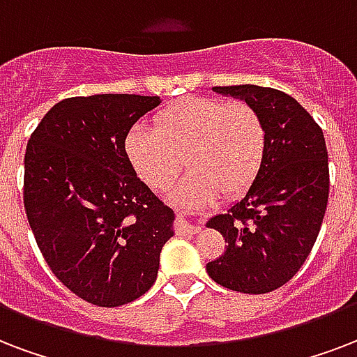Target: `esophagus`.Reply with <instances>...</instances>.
<instances>
[{"label": "esophagus", "instance_id": "obj_1", "mask_svg": "<svg viewBox=\"0 0 357 357\" xmlns=\"http://www.w3.org/2000/svg\"><path fill=\"white\" fill-rule=\"evenodd\" d=\"M179 222H181V228L187 230L190 234H197L200 230V221L195 219V215L190 213V211H185V209H179L178 211Z\"/></svg>", "mask_w": 357, "mask_h": 357}]
</instances>
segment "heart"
I'll use <instances>...</instances> for the list:
<instances>
[{"label": "heart", "instance_id": "b5f03b06", "mask_svg": "<svg viewBox=\"0 0 357 357\" xmlns=\"http://www.w3.org/2000/svg\"><path fill=\"white\" fill-rule=\"evenodd\" d=\"M262 116L247 102L190 97L155 118V129L135 125L125 149L136 174L153 189H167L189 162L172 190L174 202H202L249 187L266 155Z\"/></svg>", "mask_w": 357, "mask_h": 357}]
</instances>
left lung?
Segmentation results:
<instances>
[{
    "instance_id": "8db88e82",
    "label": "left lung",
    "mask_w": 357,
    "mask_h": 357,
    "mask_svg": "<svg viewBox=\"0 0 357 357\" xmlns=\"http://www.w3.org/2000/svg\"><path fill=\"white\" fill-rule=\"evenodd\" d=\"M213 91L257 108L268 142L243 197L206 222L228 243L206 269L225 288L268 294L298 273L318 238L330 195L326 140L311 114L279 89L243 84Z\"/></svg>"
}]
</instances>
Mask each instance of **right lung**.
<instances>
[{
	"instance_id": "right-lung-1",
	"label": "right lung",
	"mask_w": 357,
	"mask_h": 357,
	"mask_svg": "<svg viewBox=\"0 0 357 357\" xmlns=\"http://www.w3.org/2000/svg\"><path fill=\"white\" fill-rule=\"evenodd\" d=\"M159 97H70L48 110L24 157V208L52 273L99 307L135 301L153 287L174 211L136 176L130 127Z\"/></svg>"
}]
</instances>
